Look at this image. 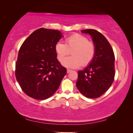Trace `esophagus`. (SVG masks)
Wrapping results in <instances>:
<instances>
[{
	"instance_id": "obj_1",
	"label": "esophagus",
	"mask_w": 133,
	"mask_h": 133,
	"mask_svg": "<svg viewBox=\"0 0 133 133\" xmlns=\"http://www.w3.org/2000/svg\"><path fill=\"white\" fill-rule=\"evenodd\" d=\"M72 71V70H70V69H67V73H70V72H71Z\"/></svg>"
}]
</instances>
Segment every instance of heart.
<instances>
[{
  "instance_id": "heart-1",
  "label": "heart",
  "mask_w": 133,
  "mask_h": 133,
  "mask_svg": "<svg viewBox=\"0 0 133 133\" xmlns=\"http://www.w3.org/2000/svg\"><path fill=\"white\" fill-rule=\"evenodd\" d=\"M59 61L71 52L72 56L64 59L63 64L70 68L87 66L90 64L96 55V45L86 37L79 34H74L65 39V44L58 42L55 46Z\"/></svg>"
}]
</instances>
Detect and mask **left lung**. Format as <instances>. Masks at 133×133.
I'll return each mask as SVG.
<instances>
[{"mask_svg":"<svg viewBox=\"0 0 133 133\" xmlns=\"http://www.w3.org/2000/svg\"><path fill=\"white\" fill-rule=\"evenodd\" d=\"M81 32L92 37L96 52L91 63L85 69L78 72L76 87L87 98H96L103 95L114 81V54L110 43L99 32L92 29Z\"/></svg>","mask_w":133,"mask_h":133,"instance_id":"8db88e82","label":"left lung"}]
</instances>
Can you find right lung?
Instances as JSON below:
<instances>
[{
	"label": "right lung",
	"mask_w": 133,
	"mask_h": 133,
	"mask_svg": "<svg viewBox=\"0 0 133 133\" xmlns=\"http://www.w3.org/2000/svg\"><path fill=\"white\" fill-rule=\"evenodd\" d=\"M62 37L60 31L39 28L20 46L15 64V76L22 90L29 97L45 99L60 87L66 69L56 58L55 46Z\"/></svg>",
	"instance_id": "right-lung-1"
}]
</instances>
